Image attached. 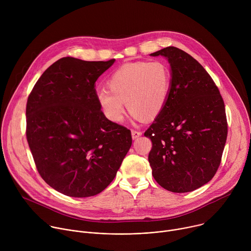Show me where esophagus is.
I'll return each mask as SVG.
<instances>
[{"label": "esophagus", "instance_id": "esophagus-1", "mask_svg": "<svg viewBox=\"0 0 251 251\" xmlns=\"http://www.w3.org/2000/svg\"><path fill=\"white\" fill-rule=\"evenodd\" d=\"M131 134H132V138L133 139H137V138H139L141 135H142V131H140V130H131Z\"/></svg>", "mask_w": 251, "mask_h": 251}]
</instances>
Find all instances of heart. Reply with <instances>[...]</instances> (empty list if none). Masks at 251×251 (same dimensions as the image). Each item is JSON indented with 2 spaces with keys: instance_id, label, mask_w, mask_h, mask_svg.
Returning a JSON list of instances; mask_svg holds the SVG:
<instances>
[{
  "instance_id": "heart-1",
  "label": "heart",
  "mask_w": 251,
  "mask_h": 251,
  "mask_svg": "<svg viewBox=\"0 0 251 251\" xmlns=\"http://www.w3.org/2000/svg\"><path fill=\"white\" fill-rule=\"evenodd\" d=\"M172 74L161 60L126 63L115 70L107 81L106 89L96 93L104 117L112 123L122 122L125 103L135 120L158 117L169 98Z\"/></svg>"
}]
</instances>
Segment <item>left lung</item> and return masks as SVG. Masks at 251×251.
I'll return each mask as SVG.
<instances>
[{"label":"left lung","mask_w":251,"mask_h":251,"mask_svg":"<svg viewBox=\"0 0 251 251\" xmlns=\"http://www.w3.org/2000/svg\"><path fill=\"white\" fill-rule=\"evenodd\" d=\"M150 55L166 57L172 74L165 108L144 133L152 141V175L170 192H192L220 167L227 137L225 103L210 75L186 51L168 47Z\"/></svg>","instance_id":"8db88e82"}]
</instances>
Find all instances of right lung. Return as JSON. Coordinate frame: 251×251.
I'll return each instance as SVG.
<instances>
[{"instance_id":"add662e5","label":"right lung","mask_w":251,"mask_h":251,"mask_svg":"<svg viewBox=\"0 0 251 251\" xmlns=\"http://www.w3.org/2000/svg\"><path fill=\"white\" fill-rule=\"evenodd\" d=\"M115 59L62 57L26 102V140L45 182L74 198L95 196L114 180L132 145L131 131L102 114L95 82Z\"/></svg>"}]
</instances>
